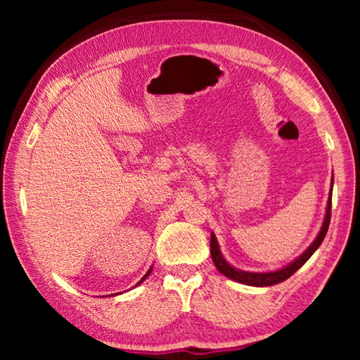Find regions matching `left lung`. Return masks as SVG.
Instances as JSON below:
<instances>
[{"label": "left lung", "mask_w": 360, "mask_h": 360, "mask_svg": "<svg viewBox=\"0 0 360 360\" xmlns=\"http://www.w3.org/2000/svg\"><path fill=\"white\" fill-rule=\"evenodd\" d=\"M332 187H333V178H332ZM332 187H330V193H328V200H327V208H326V216H324V222H322V227L319 230L318 236H316L314 241L307 248V251H303L297 259H294L290 264L284 265L283 268H278V270L273 271H245L240 270L233 265H230L227 260L221 252V248H219V243L216 235L211 231V257L212 262L219 271L222 273L224 276H227L230 279H233L236 283L246 284V285H254V288H266V285H275L285 281V279L290 278L294 273L302 268L307 260L311 257V255L316 252V249L321 246V243L324 241L326 233L328 230V224H330V210H332Z\"/></svg>", "instance_id": "8db88e82"}]
</instances>
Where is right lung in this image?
<instances>
[{"mask_svg": "<svg viewBox=\"0 0 360 360\" xmlns=\"http://www.w3.org/2000/svg\"><path fill=\"white\" fill-rule=\"evenodd\" d=\"M150 271H152V266H150V268H149V270H148V273H146V275H144V276H143V278H141V279H139V281H138V283H136V285H139V284H141V283H143V281H144V279H146V278H148V276H149V275H150Z\"/></svg>", "mask_w": 360, "mask_h": 360, "instance_id": "add662e5", "label": "right lung"}]
</instances>
